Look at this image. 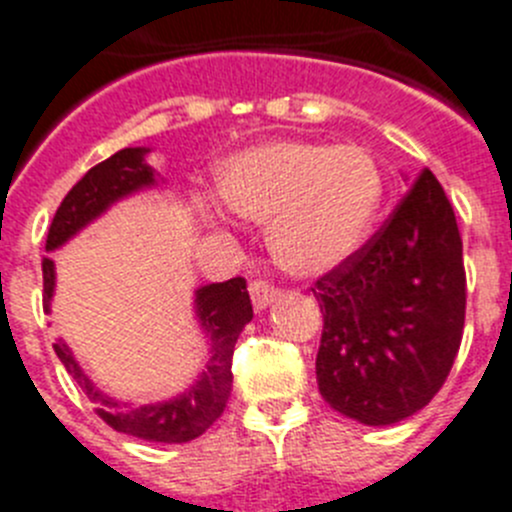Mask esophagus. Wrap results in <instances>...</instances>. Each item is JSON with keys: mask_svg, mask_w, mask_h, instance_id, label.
<instances>
[{"mask_svg": "<svg viewBox=\"0 0 512 512\" xmlns=\"http://www.w3.org/2000/svg\"><path fill=\"white\" fill-rule=\"evenodd\" d=\"M250 295H252V305H255V310H265L267 305H272L280 298V290L275 288V285L265 283V280H252Z\"/></svg>", "mask_w": 512, "mask_h": 512, "instance_id": "1", "label": "esophagus"}]
</instances>
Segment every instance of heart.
I'll return each mask as SVG.
<instances>
[{"label": "heart", "instance_id": "obj_1", "mask_svg": "<svg viewBox=\"0 0 512 512\" xmlns=\"http://www.w3.org/2000/svg\"><path fill=\"white\" fill-rule=\"evenodd\" d=\"M214 194L227 212L267 222V247L290 275L315 278L351 260L369 240L384 202V171L364 146L283 138L229 156ZM209 227V204L197 207Z\"/></svg>", "mask_w": 512, "mask_h": 512}]
</instances>
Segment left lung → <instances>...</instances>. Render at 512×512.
I'll return each mask as SVG.
<instances>
[{
    "label": "left lung",
    "mask_w": 512,
    "mask_h": 512,
    "mask_svg": "<svg viewBox=\"0 0 512 512\" xmlns=\"http://www.w3.org/2000/svg\"><path fill=\"white\" fill-rule=\"evenodd\" d=\"M465 290L455 212L424 169L384 227L315 283L323 313L315 376L323 399L369 427L427 407L460 351Z\"/></svg>",
    "instance_id": "left-lung-1"
}]
</instances>
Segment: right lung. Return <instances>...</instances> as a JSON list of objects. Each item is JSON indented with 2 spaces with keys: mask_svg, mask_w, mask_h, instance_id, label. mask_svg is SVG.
I'll use <instances>...</instances> for the list:
<instances>
[{
  "mask_svg": "<svg viewBox=\"0 0 512 512\" xmlns=\"http://www.w3.org/2000/svg\"><path fill=\"white\" fill-rule=\"evenodd\" d=\"M146 154L148 148H123L111 159L93 166L57 207L50 232H47L45 250L52 252L65 245L70 237H75L80 229L95 222L121 199L159 184L156 171L146 164ZM42 285H45L42 303H45V310H50L52 295H55V262L50 257L42 260ZM194 310H197L199 326L209 338V361L189 389L166 401L128 404V401L113 399L100 391L93 379L80 369L68 343L60 338L52 343V348L68 374L85 391V396L93 401L95 412L108 427L146 439V442H191L207 432L227 407L229 391H232L234 343L240 338L242 328L252 321V303L245 278H232L199 288L194 293Z\"/></svg>",
  "mask_w": 512,
  "mask_h": 512,
  "instance_id": "1",
  "label": "right lung"
}]
</instances>
